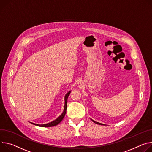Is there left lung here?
<instances>
[{
    "label": "left lung",
    "mask_w": 152,
    "mask_h": 152,
    "mask_svg": "<svg viewBox=\"0 0 152 152\" xmlns=\"http://www.w3.org/2000/svg\"><path fill=\"white\" fill-rule=\"evenodd\" d=\"M91 121H93V122H94L95 124H99V125H104V124H101V123H99V122H96V121H93V119H91Z\"/></svg>",
    "instance_id": "obj_1"
}]
</instances>
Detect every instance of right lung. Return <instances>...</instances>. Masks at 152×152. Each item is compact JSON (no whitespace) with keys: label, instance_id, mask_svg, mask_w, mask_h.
<instances>
[{"label":"right lung","instance_id":"1","mask_svg":"<svg viewBox=\"0 0 152 152\" xmlns=\"http://www.w3.org/2000/svg\"><path fill=\"white\" fill-rule=\"evenodd\" d=\"M70 92L71 91H68L66 94H65V105H64V112L61 115V116H59L56 119H55L54 121L51 122H49L48 124H34V123H33V122H31V124H34V125L35 126H39V127H53V126H55L58 125V124H59L62 120L63 119V118H64L65 114H66V108H67V106H66V104H67V99H68V96L70 95Z\"/></svg>","mask_w":152,"mask_h":152}]
</instances>
